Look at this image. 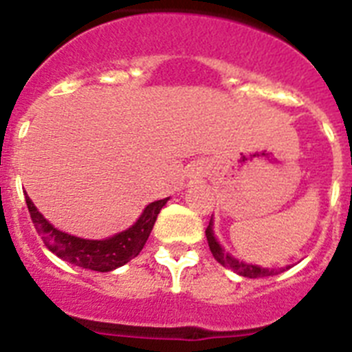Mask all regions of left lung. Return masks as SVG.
<instances>
[{
    "label": "left lung",
    "mask_w": 352,
    "mask_h": 352,
    "mask_svg": "<svg viewBox=\"0 0 352 352\" xmlns=\"http://www.w3.org/2000/svg\"><path fill=\"white\" fill-rule=\"evenodd\" d=\"M206 238H208V245H210V250L213 254V257L219 261L222 266L226 268L232 270L236 272L238 275L241 276H247V278H261V276H273L276 275L278 272H284V270H270V268H261V266H256V264H247V263H239L238 259H234L232 256H229L220 243L217 241L213 234V219L210 220L206 227Z\"/></svg>",
    "instance_id": "obj_1"
}]
</instances>
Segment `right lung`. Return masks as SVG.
Listing matches in <instances>:
<instances>
[{
	"mask_svg": "<svg viewBox=\"0 0 352 352\" xmlns=\"http://www.w3.org/2000/svg\"><path fill=\"white\" fill-rule=\"evenodd\" d=\"M167 199H160L155 203L148 204L139 217V220L129 227L126 231L113 236L107 239H82L77 236L67 234L63 231H58L49 220L43 219V214L31 203V199L26 194V204L30 210L31 220L35 223V229L42 238L43 245L67 263L79 266L84 270H93V272H113L130 259L139 256V252L144 247L149 232L153 229L155 220L166 203Z\"/></svg>",
	"mask_w": 352,
	"mask_h": 352,
	"instance_id": "1",
	"label": "right lung"
}]
</instances>
